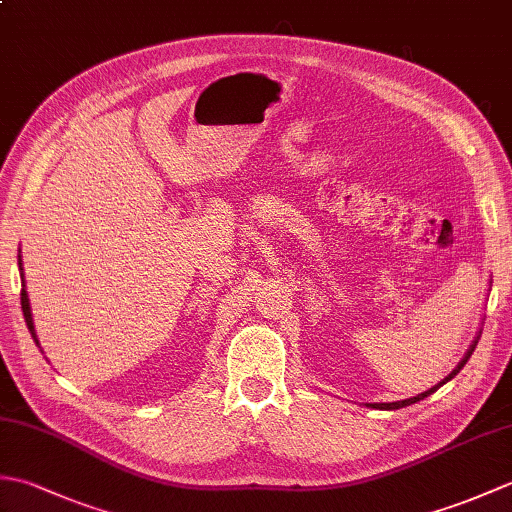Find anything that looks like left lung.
I'll return each mask as SVG.
<instances>
[{
  "instance_id": "8db88e82",
  "label": "left lung",
  "mask_w": 512,
  "mask_h": 512,
  "mask_svg": "<svg viewBox=\"0 0 512 512\" xmlns=\"http://www.w3.org/2000/svg\"><path fill=\"white\" fill-rule=\"evenodd\" d=\"M477 339H480V336H477ZM477 339L473 341V345L469 347V352H466V356L462 358V361L458 363V367H455L453 369V372L447 376V378H444L442 380V383H438L436 387H431V389H427V391H422V394H418V396H413V398H407V400H398V402H374V405H367V407H374V409H402V407H409V405H413V402H418V400H424V398H427V396H431L433 394V391H438V387H442L444 383H449V380L451 378H455V376H458L460 374V369L466 365V361H469V358H471V354L475 352V345H477Z\"/></svg>"
}]
</instances>
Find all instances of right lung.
<instances>
[{"label": "right lung", "instance_id": "obj_1", "mask_svg": "<svg viewBox=\"0 0 512 512\" xmlns=\"http://www.w3.org/2000/svg\"><path fill=\"white\" fill-rule=\"evenodd\" d=\"M19 264H21V259H19ZM19 270H21V266H19ZM21 281H24V275H21ZM21 310H24V319H26V325H28L30 334H32V339H35V343L39 345L37 334H35V323H32V312H30V301H28L26 288H21Z\"/></svg>", "mask_w": 512, "mask_h": 512}]
</instances>
